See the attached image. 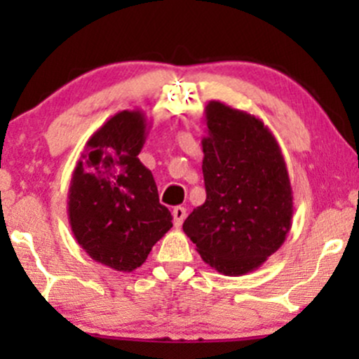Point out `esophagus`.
Masks as SVG:
<instances>
[{
    "label": "esophagus",
    "mask_w": 359,
    "mask_h": 359,
    "mask_svg": "<svg viewBox=\"0 0 359 359\" xmlns=\"http://www.w3.org/2000/svg\"><path fill=\"white\" fill-rule=\"evenodd\" d=\"M172 216H174L175 228H180L185 219V216H187V209L182 208V205H177V208H174V211H172Z\"/></svg>",
    "instance_id": "esophagus-1"
}]
</instances>
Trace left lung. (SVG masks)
I'll use <instances>...</instances> for the list:
<instances>
[{"instance_id": "8db88e82", "label": "left lung", "mask_w": 359, "mask_h": 359, "mask_svg": "<svg viewBox=\"0 0 359 359\" xmlns=\"http://www.w3.org/2000/svg\"><path fill=\"white\" fill-rule=\"evenodd\" d=\"M204 113L205 203L182 228L211 269L238 277L283 245L294 196L278 142L262 119L219 101Z\"/></svg>"}]
</instances>
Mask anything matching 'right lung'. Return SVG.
Segmentation results:
<instances>
[{
    "label": "right lung",
    "mask_w": 359,
    "mask_h": 359,
    "mask_svg": "<svg viewBox=\"0 0 359 359\" xmlns=\"http://www.w3.org/2000/svg\"><path fill=\"white\" fill-rule=\"evenodd\" d=\"M148 123L143 111H119L88 140L67 196L74 238L90 258L133 271L172 228L154 175L140 162Z\"/></svg>",
    "instance_id": "obj_1"
}]
</instances>
